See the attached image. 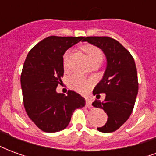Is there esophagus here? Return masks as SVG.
<instances>
[{"instance_id":"esophagus-1","label":"esophagus","mask_w":156,"mask_h":156,"mask_svg":"<svg viewBox=\"0 0 156 156\" xmlns=\"http://www.w3.org/2000/svg\"><path fill=\"white\" fill-rule=\"evenodd\" d=\"M91 106H92V101L89 99V98H86V107L90 108Z\"/></svg>"}]
</instances>
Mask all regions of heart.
Masks as SVG:
<instances>
[{
    "label": "heart",
    "mask_w": 156,
    "mask_h": 156,
    "mask_svg": "<svg viewBox=\"0 0 156 156\" xmlns=\"http://www.w3.org/2000/svg\"><path fill=\"white\" fill-rule=\"evenodd\" d=\"M83 49L88 56L91 63H94V62L101 63L104 60V53L97 47L93 46V45H85ZM70 56H71V50L65 51L63 58H62V66L64 69L68 68ZM68 85L72 89L78 93H86L89 90V88L91 87V83L81 75L73 74L68 78Z\"/></svg>",
    "instance_id": "1"
}]
</instances>
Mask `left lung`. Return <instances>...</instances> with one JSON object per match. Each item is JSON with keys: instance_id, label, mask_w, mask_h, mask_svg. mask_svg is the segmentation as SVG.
<instances>
[{"instance_id": "1", "label": "left lung", "mask_w": 156, "mask_h": 156, "mask_svg": "<svg viewBox=\"0 0 156 156\" xmlns=\"http://www.w3.org/2000/svg\"><path fill=\"white\" fill-rule=\"evenodd\" d=\"M83 41L100 48L107 59V66L100 82L95 86L93 94L99 98L105 94L103 102L95 100L92 105L103 108L108 115L107 123L98 128L103 133H111L127 121L134 108L138 94L136 66L129 51L108 37H87Z\"/></svg>"}]
</instances>
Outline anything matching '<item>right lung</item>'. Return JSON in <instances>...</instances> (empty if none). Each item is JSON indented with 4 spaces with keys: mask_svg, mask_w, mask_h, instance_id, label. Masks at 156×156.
Returning <instances> with one entry per match:
<instances>
[{
    "mask_svg": "<svg viewBox=\"0 0 156 156\" xmlns=\"http://www.w3.org/2000/svg\"><path fill=\"white\" fill-rule=\"evenodd\" d=\"M83 37L51 36L38 42L26 58L21 75L22 97L26 112L37 127L53 133L64 129L73 113L85 106V99L74 91L68 95L56 88L62 82L65 51Z\"/></svg>",
    "mask_w": 156,
    "mask_h": 156,
    "instance_id": "obj_1",
    "label": "right lung"
}]
</instances>
